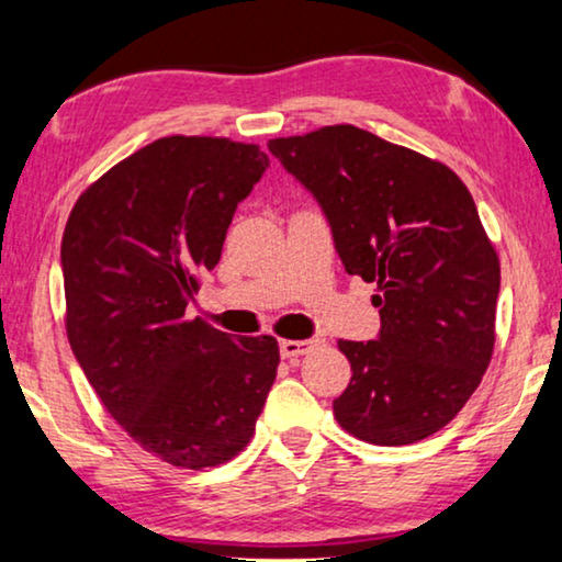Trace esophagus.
Listing matches in <instances>:
<instances>
[{"label": "esophagus", "mask_w": 562, "mask_h": 562, "mask_svg": "<svg viewBox=\"0 0 562 562\" xmlns=\"http://www.w3.org/2000/svg\"><path fill=\"white\" fill-rule=\"evenodd\" d=\"M319 342H322L319 337H312V340H281L279 350H281V356H283V358L294 360V358H302V356H306V352L317 350V348H319Z\"/></svg>", "instance_id": "34e87169"}]
</instances>
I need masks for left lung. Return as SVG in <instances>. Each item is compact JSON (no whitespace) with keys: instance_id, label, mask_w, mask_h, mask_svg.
<instances>
[{"instance_id":"obj_1","label":"left lung","mask_w":562,"mask_h":562,"mask_svg":"<svg viewBox=\"0 0 562 562\" xmlns=\"http://www.w3.org/2000/svg\"><path fill=\"white\" fill-rule=\"evenodd\" d=\"M268 150L317 199L345 271L379 286V337L337 342L352 379L335 419L373 445L435 435L479 389L496 340L502 268L471 191L440 160L352 125Z\"/></svg>"}]
</instances>
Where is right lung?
I'll use <instances>...</instances> for the list:
<instances>
[{"label":"right lung","instance_id":"right-lung-1","mask_svg":"<svg viewBox=\"0 0 562 562\" xmlns=\"http://www.w3.org/2000/svg\"><path fill=\"white\" fill-rule=\"evenodd\" d=\"M266 168L258 145L160 137L91 183L68 214V342L106 412L171 465L202 471L235 458L273 386L276 337L233 340L183 317Z\"/></svg>","mask_w":562,"mask_h":562}]
</instances>
